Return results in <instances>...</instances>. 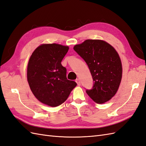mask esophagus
Masks as SVG:
<instances>
[{"instance_id":"esophagus-1","label":"esophagus","mask_w":146,"mask_h":146,"mask_svg":"<svg viewBox=\"0 0 146 146\" xmlns=\"http://www.w3.org/2000/svg\"><path fill=\"white\" fill-rule=\"evenodd\" d=\"M76 83L77 84V85H79V86H80V80L79 79H77L76 80Z\"/></svg>"}]
</instances>
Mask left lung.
I'll list each match as a JSON object with an SVG mask.
<instances>
[{"instance_id":"obj_1","label":"left lung","mask_w":146,"mask_h":146,"mask_svg":"<svg viewBox=\"0 0 146 146\" xmlns=\"http://www.w3.org/2000/svg\"><path fill=\"white\" fill-rule=\"evenodd\" d=\"M74 49L87 63L93 78V87L86 90L88 95L99 104L110 100L122 78L121 61L115 49L105 41L87 40Z\"/></svg>"}]
</instances>
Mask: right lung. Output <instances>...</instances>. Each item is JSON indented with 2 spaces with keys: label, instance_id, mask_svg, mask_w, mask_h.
Here are the masks:
<instances>
[{
  "label": "right lung",
  "instance_id": "right-lung-1",
  "mask_svg": "<svg viewBox=\"0 0 146 146\" xmlns=\"http://www.w3.org/2000/svg\"><path fill=\"white\" fill-rule=\"evenodd\" d=\"M68 50V46L43 44L28 61L27 80L31 92L39 101L52 107L63 104L77 85L67 79L66 68L61 64Z\"/></svg>",
  "mask_w": 146,
  "mask_h": 146
}]
</instances>
